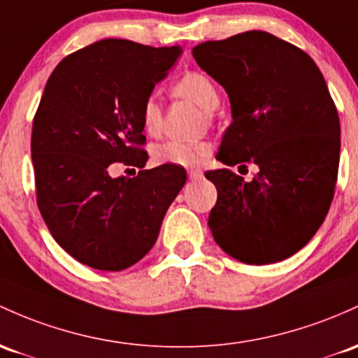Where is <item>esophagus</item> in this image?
Returning a JSON list of instances; mask_svg holds the SVG:
<instances>
[{
  "label": "esophagus",
  "instance_id": "obj_1",
  "mask_svg": "<svg viewBox=\"0 0 358 358\" xmlns=\"http://www.w3.org/2000/svg\"><path fill=\"white\" fill-rule=\"evenodd\" d=\"M188 178H190L192 182H199V180L203 178V171L202 170H190L188 171Z\"/></svg>",
  "mask_w": 358,
  "mask_h": 358
}]
</instances>
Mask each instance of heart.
<instances>
[{"instance_id": "b5f03b06", "label": "heart", "mask_w": 358, "mask_h": 358, "mask_svg": "<svg viewBox=\"0 0 358 358\" xmlns=\"http://www.w3.org/2000/svg\"><path fill=\"white\" fill-rule=\"evenodd\" d=\"M173 93L180 98L194 101L206 113L214 112L219 107V92L217 86L207 74L200 71H188L183 74L175 85H173ZM141 125L144 132L149 136H156L161 131V122H163V113H161L159 103L156 98H148L141 107ZM209 155V146L206 143H187V141H166L161 143L152 149V159L158 164H175V166L192 168L197 166Z\"/></svg>"}]
</instances>
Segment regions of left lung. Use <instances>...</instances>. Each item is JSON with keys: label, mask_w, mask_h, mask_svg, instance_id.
<instances>
[{"label": "left lung", "mask_w": 358, "mask_h": 358, "mask_svg": "<svg viewBox=\"0 0 358 358\" xmlns=\"http://www.w3.org/2000/svg\"><path fill=\"white\" fill-rule=\"evenodd\" d=\"M197 64L226 90L231 122L217 158L258 166L251 182L207 171L217 188L209 214L215 243L248 265L285 260L323 224L340 163V120L316 62L262 30L203 42Z\"/></svg>", "instance_id": "left-lung-1"}]
</instances>
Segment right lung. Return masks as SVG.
<instances>
[{
    "label": "right lung",
    "instance_id": "1",
    "mask_svg": "<svg viewBox=\"0 0 358 358\" xmlns=\"http://www.w3.org/2000/svg\"><path fill=\"white\" fill-rule=\"evenodd\" d=\"M182 47L105 38L64 57L52 71L34 119L37 203L50 234L83 265L119 272L158 239L185 168L161 164L110 176V164L144 168L141 107Z\"/></svg>",
    "mask_w": 358,
    "mask_h": 358
}]
</instances>
